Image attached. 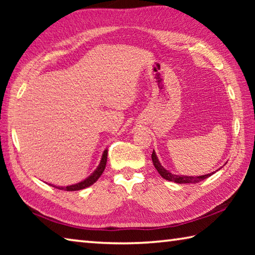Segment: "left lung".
Wrapping results in <instances>:
<instances>
[{"mask_svg":"<svg viewBox=\"0 0 255 255\" xmlns=\"http://www.w3.org/2000/svg\"><path fill=\"white\" fill-rule=\"evenodd\" d=\"M152 161H153L155 169L157 170L158 174L161 175L163 179H165L167 181H172V182H175V183H180V184H183V183H198V182H200V181H202V180L209 178V176H211V175L215 173V172H211V173L204 174V175H198V176L173 174V173H171L169 170H166L165 167L162 165L161 162H159L158 157H157L156 153H155V150H153Z\"/></svg>","mask_w":255,"mask_h":255,"instance_id":"8db88e82","label":"left lung"}]
</instances>
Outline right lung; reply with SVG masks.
<instances>
[{"instance_id": "right-lung-1", "label": "right lung", "mask_w": 255, "mask_h": 255, "mask_svg": "<svg viewBox=\"0 0 255 255\" xmlns=\"http://www.w3.org/2000/svg\"><path fill=\"white\" fill-rule=\"evenodd\" d=\"M107 158H108V149L106 148L105 150H103L101 161H100V163H99L97 169L94 170L92 173L88 176V178L82 180L81 182H77V183L71 184V185H66V187H60V185H55V184H50V185H53L54 188H57L59 190H65V191H79V190L88 188V187H90V185H92L93 183H96L98 179L102 175L103 171H105V169H106Z\"/></svg>"}]
</instances>
